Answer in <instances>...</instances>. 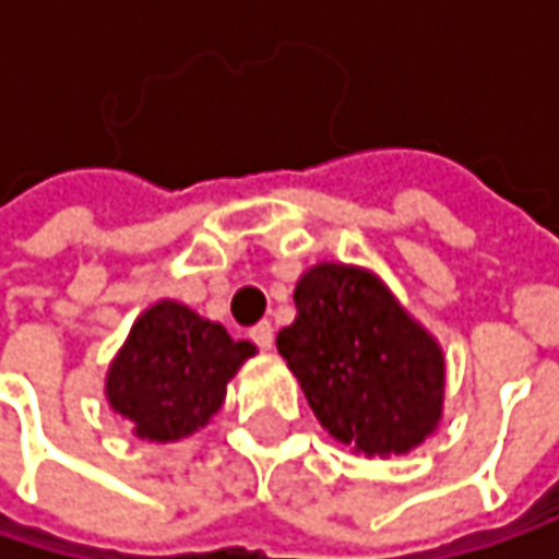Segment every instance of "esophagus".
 I'll return each instance as SVG.
<instances>
[{
	"instance_id": "1",
	"label": "esophagus",
	"mask_w": 559,
	"mask_h": 559,
	"mask_svg": "<svg viewBox=\"0 0 559 559\" xmlns=\"http://www.w3.org/2000/svg\"><path fill=\"white\" fill-rule=\"evenodd\" d=\"M252 343L259 346V349H272V343H275V326L269 323V320H262V323H255L252 326Z\"/></svg>"
}]
</instances>
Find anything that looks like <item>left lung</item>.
I'll use <instances>...</instances> for the list:
<instances>
[{"instance_id": "8db88e82", "label": "left lung", "mask_w": 559, "mask_h": 559, "mask_svg": "<svg viewBox=\"0 0 559 559\" xmlns=\"http://www.w3.org/2000/svg\"><path fill=\"white\" fill-rule=\"evenodd\" d=\"M294 307L278 353L333 440L391 456L437 430L443 353L372 272L320 262L297 281Z\"/></svg>"}]
</instances>
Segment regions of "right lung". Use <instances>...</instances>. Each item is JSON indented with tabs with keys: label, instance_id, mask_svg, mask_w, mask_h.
Returning a JSON list of instances; mask_svg holds the SVG:
<instances>
[{
	"label": "right lung",
	"instance_id": "right-lung-1",
	"mask_svg": "<svg viewBox=\"0 0 559 559\" xmlns=\"http://www.w3.org/2000/svg\"><path fill=\"white\" fill-rule=\"evenodd\" d=\"M255 356L223 323L203 320L177 300H158L135 323L109 366L106 397L132 420L135 437L170 443L200 430L226 397L229 379Z\"/></svg>",
	"mask_w": 559,
	"mask_h": 559
}]
</instances>
